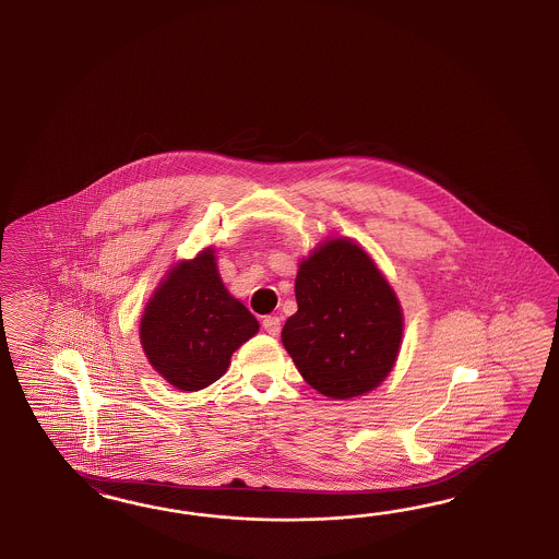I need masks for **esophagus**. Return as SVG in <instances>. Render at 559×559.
Segmentation results:
<instances>
[{
    "instance_id": "1",
    "label": "esophagus",
    "mask_w": 559,
    "mask_h": 559,
    "mask_svg": "<svg viewBox=\"0 0 559 559\" xmlns=\"http://www.w3.org/2000/svg\"><path fill=\"white\" fill-rule=\"evenodd\" d=\"M262 328L266 330V334L278 336V334H281V318H276V316L264 318V320H262Z\"/></svg>"
}]
</instances>
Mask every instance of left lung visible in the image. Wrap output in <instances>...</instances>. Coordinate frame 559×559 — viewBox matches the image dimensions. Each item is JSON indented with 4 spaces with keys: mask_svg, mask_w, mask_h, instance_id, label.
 <instances>
[{
    "mask_svg": "<svg viewBox=\"0 0 559 559\" xmlns=\"http://www.w3.org/2000/svg\"><path fill=\"white\" fill-rule=\"evenodd\" d=\"M295 297L281 338L305 381L332 400L377 390L400 355L404 311L365 248L322 241L299 264Z\"/></svg>",
    "mask_w": 559,
    "mask_h": 559,
    "instance_id": "8db88e82",
    "label": "left lung"
}]
</instances>
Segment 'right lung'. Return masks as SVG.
Wrapping results in <instances>:
<instances>
[{
    "instance_id": "1",
    "label": "right lung",
    "mask_w": 559,
    "mask_h": 559,
    "mask_svg": "<svg viewBox=\"0 0 559 559\" xmlns=\"http://www.w3.org/2000/svg\"><path fill=\"white\" fill-rule=\"evenodd\" d=\"M215 248L176 262L153 290L139 323L150 365L169 385L199 391L225 374L260 323L221 281Z\"/></svg>"
}]
</instances>
